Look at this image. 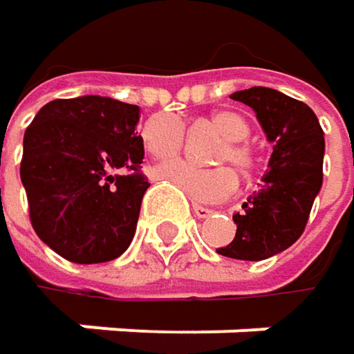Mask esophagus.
Instances as JSON below:
<instances>
[{"mask_svg":"<svg viewBox=\"0 0 354 354\" xmlns=\"http://www.w3.org/2000/svg\"><path fill=\"white\" fill-rule=\"evenodd\" d=\"M192 211H194V215H196L198 219H205V217H209V215L213 213L209 207H203V205H196V203L192 205Z\"/></svg>","mask_w":354,"mask_h":354,"instance_id":"1","label":"esophagus"}]
</instances>
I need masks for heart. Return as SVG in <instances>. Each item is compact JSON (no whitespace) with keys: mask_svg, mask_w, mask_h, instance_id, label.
<instances>
[{"mask_svg":"<svg viewBox=\"0 0 354 354\" xmlns=\"http://www.w3.org/2000/svg\"><path fill=\"white\" fill-rule=\"evenodd\" d=\"M209 122L221 133L223 143L215 151V162H232L242 174H248L254 168V151L244 139L250 135V124L246 118L234 110H215L209 116ZM141 141L145 151L156 160H172L176 158L184 143V127L176 116L170 114H153L141 129ZM156 174L176 186L188 198L198 203H213L230 196L238 184L236 172L225 166L198 168L188 162L164 164L156 170Z\"/></svg>","mask_w":354,"mask_h":354,"instance_id":"obj_1","label":"heart"}]
</instances>
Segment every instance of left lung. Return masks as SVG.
I'll use <instances>...</instances> for the list:
<instances>
[{
    "mask_svg": "<svg viewBox=\"0 0 354 354\" xmlns=\"http://www.w3.org/2000/svg\"><path fill=\"white\" fill-rule=\"evenodd\" d=\"M256 112V118L272 143L262 186L242 211L234 215L238 225L232 244L217 254L236 260H266L293 246L306 230L314 198L322 188L324 131L314 110L272 88H250L232 94Z\"/></svg>",
    "mask_w": 354,
    "mask_h": 354,
    "instance_id": "left-lung-1",
    "label": "left lung"
}]
</instances>
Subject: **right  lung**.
<instances>
[{"instance_id":"add662e5","label":"right lung","mask_w":354,"mask_h":354,"mask_svg":"<svg viewBox=\"0 0 354 354\" xmlns=\"http://www.w3.org/2000/svg\"><path fill=\"white\" fill-rule=\"evenodd\" d=\"M141 110L108 96L53 100L24 133L20 178L36 236L65 260L98 264L131 246L141 201Z\"/></svg>"}]
</instances>
